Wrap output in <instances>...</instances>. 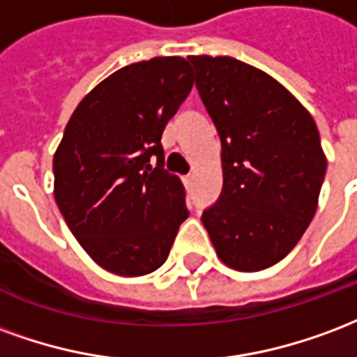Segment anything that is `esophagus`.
I'll use <instances>...</instances> for the list:
<instances>
[{
	"label": "esophagus",
	"instance_id": "obj_1",
	"mask_svg": "<svg viewBox=\"0 0 357 357\" xmlns=\"http://www.w3.org/2000/svg\"><path fill=\"white\" fill-rule=\"evenodd\" d=\"M192 181H194V175H186V176H184V184H186V186H188V184Z\"/></svg>",
	"mask_w": 357,
	"mask_h": 357
}]
</instances>
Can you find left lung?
Returning a JSON list of instances; mask_svg holds the SVG:
<instances>
[{
    "label": "left lung",
    "mask_w": 357,
    "mask_h": 357,
    "mask_svg": "<svg viewBox=\"0 0 357 357\" xmlns=\"http://www.w3.org/2000/svg\"><path fill=\"white\" fill-rule=\"evenodd\" d=\"M188 61L222 146V192L202 222L226 266H274L316 213L327 169L316 121L262 70L232 56Z\"/></svg>",
    "instance_id": "1"
}]
</instances>
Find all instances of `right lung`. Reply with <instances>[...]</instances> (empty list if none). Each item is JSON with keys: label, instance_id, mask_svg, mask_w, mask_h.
<instances>
[{"label": "right lung", "instance_id": "obj_1", "mask_svg": "<svg viewBox=\"0 0 357 357\" xmlns=\"http://www.w3.org/2000/svg\"><path fill=\"white\" fill-rule=\"evenodd\" d=\"M192 85L182 56L135 62L98 83L64 129L54 199L85 253L112 274L158 270L188 218L181 178L163 169L161 135Z\"/></svg>", "mask_w": 357, "mask_h": 357}]
</instances>
